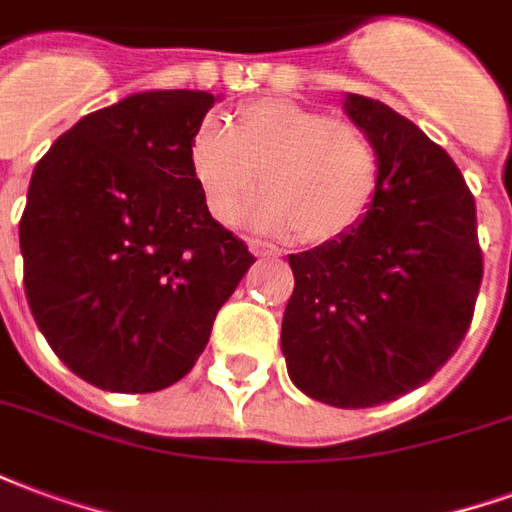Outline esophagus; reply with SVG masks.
Returning <instances> with one entry per match:
<instances>
[{
    "instance_id": "esophagus-1",
    "label": "esophagus",
    "mask_w": 512,
    "mask_h": 512,
    "mask_svg": "<svg viewBox=\"0 0 512 512\" xmlns=\"http://www.w3.org/2000/svg\"><path fill=\"white\" fill-rule=\"evenodd\" d=\"M249 249H252V255H255V257H277L279 255L277 246L268 244V241H260V238L249 241Z\"/></svg>"
}]
</instances>
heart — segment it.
<instances>
[{
	"label": "heart",
	"instance_id": "b5f03b06",
	"mask_svg": "<svg viewBox=\"0 0 512 512\" xmlns=\"http://www.w3.org/2000/svg\"><path fill=\"white\" fill-rule=\"evenodd\" d=\"M186 156L216 222H233L260 175L268 191L246 208V222L274 233L299 230L307 244H329L359 227L381 180V156L365 128L288 98L244 106L235 128L205 117Z\"/></svg>",
	"mask_w": 512,
	"mask_h": 512
}]
</instances>
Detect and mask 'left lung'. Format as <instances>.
Instances as JSON below:
<instances>
[{"label": "left lung", "instance_id": "obj_1", "mask_svg": "<svg viewBox=\"0 0 512 512\" xmlns=\"http://www.w3.org/2000/svg\"><path fill=\"white\" fill-rule=\"evenodd\" d=\"M381 156L376 200L351 233L290 255L282 318L288 376L337 408L397 400L436 376L474 315L483 279L477 211L461 169L411 120L348 93Z\"/></svg>", "mask_w": 512, "mask_h": 512}]
</instances>
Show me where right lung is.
Returning a JSON list of instances; mask_svg holds the SVG:
<instances>
[{"label":"right lung","mask_w":512,"mask_h":512,"mask_svg":"<svg viewBox=\"0 0 512 512\" xmlns=\"http://www.w3.org/2000/svg\"><path fill=\"white\" fill-rule=\"evenodd\" d=\"M202 90H150L82 117L32 172L18 224L38 329L109 392L189 373L252 252L213 219L189 172Z\"/></svg>","instance_id":"1"}]
</instances>
